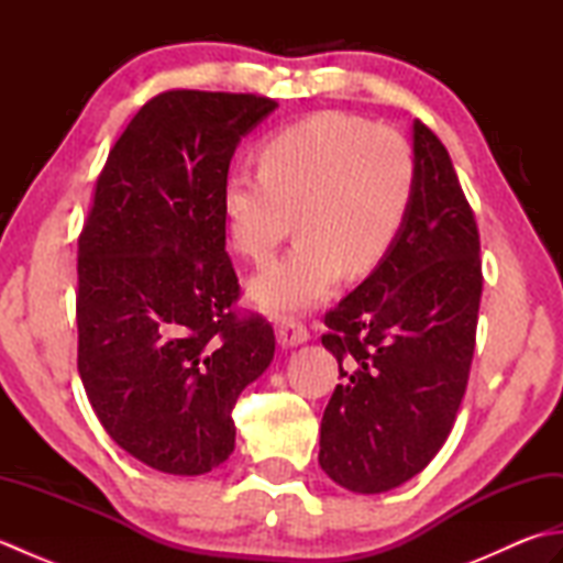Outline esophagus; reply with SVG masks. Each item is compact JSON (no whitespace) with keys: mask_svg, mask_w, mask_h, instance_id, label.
<instances>
[{"mask_svg":"<svg viewBox=\"0 0 563 563\" xmlns=\"http://www.w3.org/2000/svg\"><path fill=\"white\" fill-rule=\"evenodd\" d=\"M275 333H278V343L283 349H295V345H300L309 339L307 327L300 324L295 317H283L278 321V327H275Z\"/></svg>","mask_w":563,"mask_h":563,"instance_id":"obj_1","label":"esophagus"}]
</instances>
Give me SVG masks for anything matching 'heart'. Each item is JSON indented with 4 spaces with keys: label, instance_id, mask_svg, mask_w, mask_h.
<instances>
[{
    "label": "heart",
    "instance_id": "obj_1",
    "mask_svg": "<svg viewBox=\"0 0 563 563\" xmlns=\"http://www.w3.org/2000/svg\"><path fill=\"white\" fill-rule=\"evenodd\" d=\"M261 172H232L222 208L232 246L266 261L292 222L297 244L249 280L266 312H292L324 300L343 273H373L409 218L416 162L397 130L361 115L319 111L263 142Z\"/></svg>",
    "mask_w": 563,
    "mask_h": 563
}]
</instances>
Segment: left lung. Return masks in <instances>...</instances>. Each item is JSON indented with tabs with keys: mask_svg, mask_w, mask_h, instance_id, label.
I'll return each mask as SVG.
<instances>
[{
	"mask_svg": "<svg viewBox=\"0 0 563 563\" xmlns=\"http://www.w3.org/2000/svg\"><path fill=\"white\" fill-rule=\"evenodd\" d=\"M416 186L385 261L327 314L343 377L319 464L355 494L409 482L445 445L464 397L482 300L479 232L445 145L413 121Z\"/></svg>",
	"mask_w": 563,
	"mask_h": 563,
	"instance_id": "left-lung-1",
	"label": "left lung"
}]
</instances>
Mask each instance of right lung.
<instances>
[{"mask_svg": "<svg viewBox=\"0 0 563 563\" xmlns=\"http://www.w3.org/2000/svg\"><path fill=\"white\" fill-rule=\"evenodd\" d=\"M275 101L164 91L118 137L79 236V377L142 464L198 476L234 450L232 409L273 361L266 319H239L222 188Z\"/></svg>", "mask_w": 563, "mask_h": 563, "instance_id": "right-lung-1", "label": "right lung"}]
</instances>
